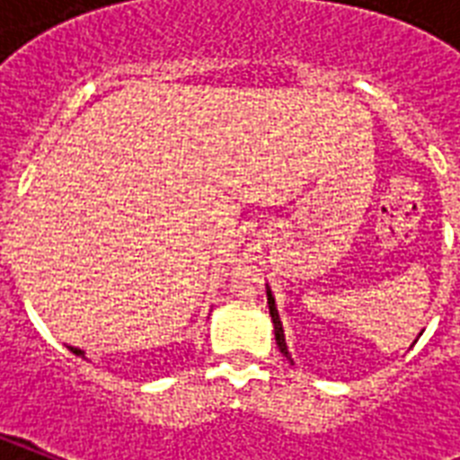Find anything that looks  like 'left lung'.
<instances>
[{"mask_svg": "<svg viewBox=\"0 0 460 460\" xmlns=\"http://www.w3.org/2000/svg\"><path fill=\"white\" fill-rule=\"evenodd\" d=\"M267 305H270V317L274 322V336H277V346L284 356L291 360V353H288V346H287V336H284V327H281V317H279V310H277V303H274V296H272V288L267 287ZM294 363V360H291Z\"/></svg>", "mask_w": 460, "mask_h": 460, "instance_id": "left-lung-1", "label": "left lung"}]
</instances>
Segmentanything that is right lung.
Wrapping results in <instances>:
<instances>
[{"mask_svg": "<svg viewBox=\"0 0 460 460\" xmlns=\"http://www.w3.org/2000/svg\"><path fill=\"white\" fill-rule=\"evenodd\" d=\"M68 350H71V353H74V356H81V358H85V350H81V349H74V346H68Z\"/></svg>", "mask_w": 460, "mask_h": 460, "instance_id": "right-lung-1", "label": "right lung"}]
</instances>
